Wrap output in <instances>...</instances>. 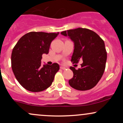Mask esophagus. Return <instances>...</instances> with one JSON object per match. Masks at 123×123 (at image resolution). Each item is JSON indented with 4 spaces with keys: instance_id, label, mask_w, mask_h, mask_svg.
I'll use <instances>...</instances> for the list:
<instances>
[{
    "instance_id": "34e87169",
    "label": "esophagus",
    "mask_w": 123,
    "mask_h": 123,
    "mask_svg": "<svg viewBox=\"0 0 123 123\" xmlns=\"http://www.w3.org/2000/svg\"><path fill=\"white\" fill-rule=\"evenodd\" d=\"M60 69H61L65 70V69H66V68H65V67H64V66H60Z\"/></svg>"
}]
</instances>
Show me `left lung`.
Listing matches in <instances>:
<instances>
[{
  "mask_svg": "<svg viewBox=\"0 0 123 123\" xmlns=\"http://www.w3.org/2000/svg\"><path fill=\"white\" fill-rule=\"evenodd\" d=\"M61 33L69 36L74 43L71 62L77 63L80 60L83 61L79 69L70 68L73 76L69 80V84L80 91L92 88L101 79L105 69L107 53L104 40L95 32L86 28L70 29Z\"/></svg>",
  "mask_w": 123,
  "mask_h": 123,
  "instance_id": "8db88e82",
  "label": "left lung"
}]
</instances>
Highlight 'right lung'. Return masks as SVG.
Segmentation results:
<instances>
[{"label":"right lung","instance_id":"1","mask_svg":"<svg viewBox=\"0 0 123 123\" xmlns=\"http://www.w3.org/2000/svg\"><path fill=\"white\" fill-rule=\"evenodd\" d=\"M59 33L31 32L18 41L12 54V68L14 76L24 88L40 92L51 85L60 69L57 63L41 65L43 54H47L51 43Z\"/></svg>","mask_w":123,"mask_h":123}]
</instances>
